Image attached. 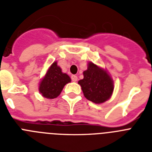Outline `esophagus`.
<instances>
[{"label": "esophagus", "instance_id": "1", "mask_svg": "<svg viewBox=\"0 0 152 152\" xmlns=\"http://www.w3.org/2000/svg\"><path fill=\"white\" fill-rule=\"evenodd\" d=\"M71 79H72V80L73 82H76V81H77V80H78V77L76 76H75V75H72V76H71Z\"/></svg>", "mask_w": 152, "mask_h": 152}]
</instances>
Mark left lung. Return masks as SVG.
Returning a JSON list of instances; mask_svg holds the SVG:
<instances>
[{"label":"left lung","instance_id":"left-lung-1","mask_svg":"<svg viewBox=\"0 0 152 152\" xmlns=\"http://www.w3.org/2000/svg\"><path fill=\"white\" fill-rule=\"evenodd\" d=\"M78 83L85 97L95 104L104 103L109 99L114 90L113 80L108 72L91 61L83 72V79Z\"/></svg>","mask_w":152,"mask_h":152}]
</instances>
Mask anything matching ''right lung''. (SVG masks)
Segmentation results:
<instances>
[{
  "label": "right lung",
  "instance_id": "obj_1",
  "mask_svg": "<svg viewBox=\"0 0 152 152\" xmlns=\"http://www.w3.org/2000/svg\"><path fill=\"white\" fill-rule=\"evenodd\" d=\"M71 82V79L66 73L61 72L57 61L48 69L44 77L39 85V91L43 97L53 99L61 94L65 85Z\"/></svg>",
  "mask_w": 152,
  "mask_h": 152
}]
</instances>
